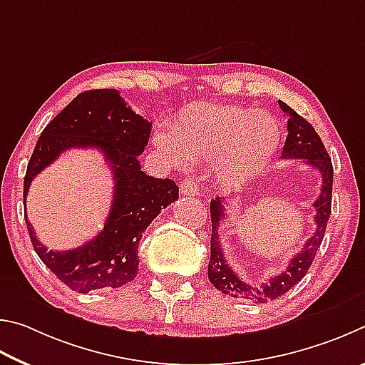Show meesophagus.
<instances>
[{
	"label": "esophagus",
	"mask_w": 365,
	"mask_h": 365,
	"mask_svg": "<svg viewBox=\"0 0 365 365\" xmlns=\"http://www.w3.org/2000/svg\"><path fill=\"white\" fill-rule=\"evenodd\" d=\"M179 189H181V194L182 195H187V197H195L199 195V182L195 181L194 178H187L186 181L181 182V186H179Z\"/></svg>",
	"instance_id": "obj_1"
}]
</instances>
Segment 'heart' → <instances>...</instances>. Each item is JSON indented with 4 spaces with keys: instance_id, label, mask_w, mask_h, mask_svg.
<instances>
[{
    "instance_id": "b5f03b06",
    "label": "heart",
    "mask_w": 365,
    "mask_h": 365,
    "mask_svg": "<svg viewBox=\"0 0 365 365\" xmlns=\"http://www.w3.org/2000/svg\"><path fill=\"white\" fill-rule=\"evenodd\" d=\"M280 143V126L269 112L235 106L199 104L184 112L153 144L173 165L212 162L218 181L239 186L266 168Z\"/></svg>"
}]
</instances>
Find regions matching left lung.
<instances>
[{"label":"left lung","mask_w":365,"mask_h":365,"mask_svg":"<svg viewBox=\"0 0 365 365\" xmlns=\"http://www.w3.org/2000/svg\"><path fill=\"white\" fill-rule=\"evenodd\" d=\"M279 107L287 113V134L285 145L282 150V158H303L306 163L314 166L322 176V187L319 199L312 203L316 208V232L306 242L303 250L290 259L289 267L279 276H274L266 284L259 287H252L244 282L232 267L226 263L222 248L220 245L218 227L221 221L226 218L227 210L226 202L221 197H216L210 203V213H212V250H210L208 279L215 289H218L225 295L234 298H247L257 303H264L267 299H276L285 295L292 287H295L302 280L309 266L316 258L319 247L322 244L325 227H327L329 216L331 212V186H334V166L327 150L322 144L321 138L308 120L298 115L290 106L279 101Z\"/></svg>","instance_id":"obj_1"}]
</instances>
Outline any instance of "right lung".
<instances>
[{"label":"right lung","instance_id":"add662e5","mask_svg":"<svg viewBox=\"0 0 365 365\" xmlns=\"http://www.w3.org/2000/svg\"><path fill=\"white\" fill-rule=\"evenodd\" d=\"M152 123L134 113L117 89H93L76 96L44 128L24 179V200L38 173L72 147H96L113 175V202L104 229L73 250H48L27 221L35 252L68 289L89 293L118 289L138 276L143 232L178 199L175 181L140 171L139 155L149 143Z\"/></svg>","mask_w":365,"mask_h":365}]
</instances>
